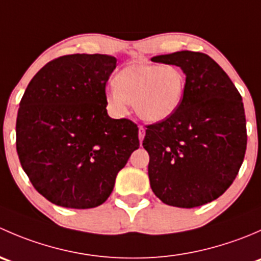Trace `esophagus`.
Segmentation results:
<instances>
[{
    "label": "esophagus",
    "instance_id": "obj_1",
    "mask_svg": "<svg viewBox=\"0 0 261 261\" xmlns=\"http://www.w3.org/2000/svg\"><path fill=\"white\" fill-rule=\"evenodd\" d=\"M144 138H145V128L143 126H139V139L140 141H143Z\"/></svg>",
    "mask_w": 261,
    "mask_h": 261
}]
</instances>
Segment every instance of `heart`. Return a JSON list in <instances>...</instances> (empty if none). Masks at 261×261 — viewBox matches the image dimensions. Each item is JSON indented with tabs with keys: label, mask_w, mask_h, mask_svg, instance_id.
<instances>
[{
	"label": "heart",
	"mask_w": 261,
	"mask_h": 261,
	"mask_svg": "<svg viewBox=\"0 0 261 261\" xmlns=\"http://www.w3.org/2000/svg\"><path fill=\"white\" fill-rule=\"evenodd\" d=\"M114 84L106 94L114 111L122 114L131 103L140 118L160 122L179 109L187 82L175 65L130 64L116 74Z\"/></svg>",
	"instance_id": "heart-1"
}]
</instances>
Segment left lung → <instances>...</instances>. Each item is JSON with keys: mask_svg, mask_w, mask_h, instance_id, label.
<instances>
[{"mask_svg": "<svg viewBox=\"0 0 261 261\" xmlns=\"http://www.w3.org/2000/svg\"><path fill=\"white\" fill-rule=\"evenodd\" d=\"M152 62L180 67L186 92L167 120L146 126L150 187L165 204L193 208L215 201L232 184L246 151L241 94L225 70L198 51L158 55Z\"/></svg>", "mask_w": 261, "mask_h": 261, "instance_id": "left-lung-1", "label": "left lung"}]
</instances>
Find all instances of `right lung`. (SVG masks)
Segmentation results:
<instances>
[{"label":"right lung","mask_w":261,"mask_h":261,"mask_svg":"<svg viewBox=\"0 0 261 261\" xmlns=\"http://www.w3.org/2000/svg\"><path fill=\"white\" fill-rule=\"evenodd\" d=\"M116 58L72 54L53 59L29 83L16 120V150L34 188L51 203L93 208L114 191L139 127L107 115L106 84Z\"/></svg>","instance_id":"add662e5"}]
</instances>
